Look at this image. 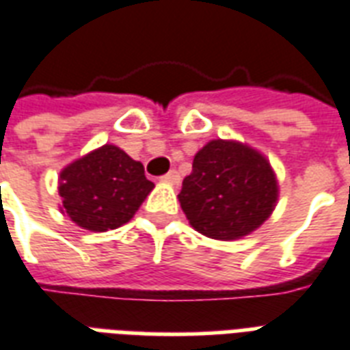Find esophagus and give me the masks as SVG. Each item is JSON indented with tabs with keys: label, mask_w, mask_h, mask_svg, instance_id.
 I'll return each instance as SVG.
<instances>
[{
	"label": "esophagus",
	"mask_w": 350,
	"mask_h": 350,
	"mask_svg": "<svg viewBox=\"0 0 350 350\" xmlns=\"http://www.w3.org/2000/svg\"><path fill=\"white\" fill-rule=\"evenodd\" d=\"M161 180L163 181H167V183H180V172H178V170H169V172H167V174H163L161 176Z\"/></svg>",
	"instance_id": "obj_1"
}]
</instances>
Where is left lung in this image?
Instances as JSON below:
<instances>
[{"label": "left lung", "instance_id": "left-lung-1", "mask_svg": "<svg viewBox=\"0 0 350 350\" xmlns=\"http://www.w3.org/2000/svg\"><path fill=\"white\" fill-rule=\"evenodd\" d=\"M178 198L198 232L236 239L271 216L278 185L269 161L254 148L214 139L194 156Z\"/></svg>", "mask_w": 350, "mask_h": 350}]
</instances>
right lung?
<instances>
[{"label":"right lung","instance_id":"right-lung-1","mask_svg":"<svg viewBox=\"0 0 350 350\" xmlns=\"http://www.w3.org/2000/svg\"><path fill=\"white\" fill-rule=\"evenodd\" d=\"M152 187L143 165L114 145L87 154L59 176L65 213L74 224L96 232L126 224Z\"/></svg>","mask_w":350,"mask_h":350}]
</instances>
